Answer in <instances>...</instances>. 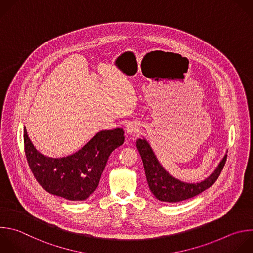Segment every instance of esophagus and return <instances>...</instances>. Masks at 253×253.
I'll use <instances>...</instances> for the list:
<instances>
[{
  "mask_svg": "<svg viewBox=\"0 0 253 253\" xmlns=\"http://www.w3.org/2000/svg\"><path fill=\"white\" fill-rule=\"evenodd\" d=\"M126 131H127V133L135 135L139 132V125L136 122H129L126 125Z\"/></svg>",
  "mask_w": 253,
  "mask_h": 253,
  "instance_id": "esophagus-1",
  "label": "esophagus"
}]
</instances>
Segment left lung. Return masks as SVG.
I'll return each instance as SVG.
<instances>
[{
  "instance_id": "8db88e82",
  "label": "left lung",
  "mask_w": 253,
  "mask_h": 253,
  "mask_svg": "<svg viewBox=\"0 0 253 253\" xmlns=\"http://www.w3.org/2000/svg\"><path fill=\"white\" fill-rule=\"evenodd\" d=\"M136 146L143 161L150 191L156 199L166 203H178L194 198L211 187L219 177L227 157L225 154L214 172L206 180L201 183L190 184L179 181L168 173L159 163L152 148L145 139H138Z\"/></svg>"
}]
</instances>
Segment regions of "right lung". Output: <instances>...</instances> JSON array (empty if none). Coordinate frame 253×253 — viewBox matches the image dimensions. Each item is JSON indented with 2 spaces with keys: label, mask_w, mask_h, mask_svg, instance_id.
<instances>
[{
  "label": "right lung",
  "mask_w": 253,
  "mask_h": 253,
  "mask_svg": "<svg viewBox=\"0 0 253 253\" xmlns=\"http://www.w3.org/2000/svg\"><path fill=\"white\" fill-rule=\"evenodd\" d=\"M123 142V129L104 130L74 154L55 159L41 154L24 128L26 157L38 183L47 193L75 202L94 193L110 154Z\"/></svg>",
  "instance_id": "1"
}]
</instances>
